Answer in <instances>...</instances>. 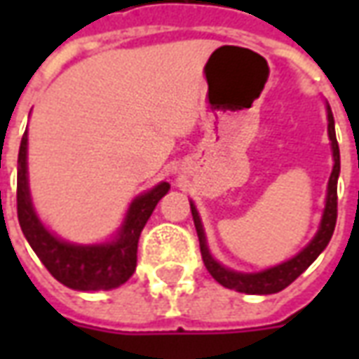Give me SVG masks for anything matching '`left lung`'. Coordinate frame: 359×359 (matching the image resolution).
Instances as JSON below:
<instances>
[{"label":"left lung","mask_w":359,"mask_h":359,"mask_svg":"<svg viewBox=\"0 0 359 359\" xmlns=\"http://www.w3.org/2000/svg\"><path fill=\"white\" fill-rule=\"evenodd\" d=\"M327 118H329V138H331L332 146V157H334V167H332L331 179H329V190H327V203H325L323 219H321V226L319 233L316 234V238L309 242L306 248L302 250L298 256H294L292 259H288L285 264L271 267L262 273H236V271L225 269L223 265H219L213 257L210 256V250L205 246V236H203L202 223L198 217V211L190 203L192 210V217H194L196 233L200 238V252H202V259L205 269L210 271V275L219 285H223L225 288L231 290H238V292L246 294H275L280 292L283 288L294 283L296 278L300 277L304 271L308 269L309 265L316 262V257L327 248V244L331 241L332 233H334V225H337V213H339V196H337V180H339L340 172V151L339 142H337V134H334V118H332L331 107H327Z\"/></svg>","instance_id":"obj_1"}]
</instances>
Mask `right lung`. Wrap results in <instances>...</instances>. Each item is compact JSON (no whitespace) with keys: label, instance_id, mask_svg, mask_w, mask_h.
Returning a JSON list of instances; mask_svg holds the SVG:
<instances>
[{"label":"right lung","instance_id":"obj_1","mask_svg":"<svg viewBox=\"0 0 359 359\" xmlns=\"http://www.w3.org/2000/svg\"><path fill=\"white\" fill-rule=\"evenodd\" d=\"M27 140L25 133L20 140L17 171V215L22 234L36 256L50 271L51 277L73 290H109L125 285L136 269L142 229L171 184L161 182L134 200L115 242L100 246H73L48 233L32 210L27 184Z\"/></svg>","mask_w":359,"mask_h":359}]
</instances>
